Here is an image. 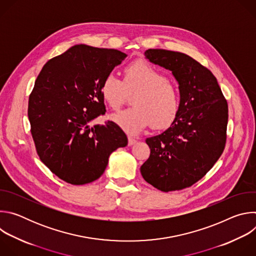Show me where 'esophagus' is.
Wrapping results in <instances>:
<instances>
[{"label":"esophagus","instance_id":"obj_1","mask_svg":"<svg viewBox=\"0 0 256 256\" xmlns=\"http://www.w3.org/2000/svg\"><path fill=\"white\" fill-rule=\"evenodd\" d=\"M136 142V138H132V136H128V146H132V144H134Z\"/></svg>","mask_w":256,"mask_h":256}]
</instances>
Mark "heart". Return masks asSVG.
Wrapping results in <instances>:
<instances>
[{
	"instance_id": "b5f03b06",
	"label": "heart",
	"mask_w": 256,
	"mask_h": 256,
	"mask_svg": "<svg viewBox=\"0 0 256 256\" xmlns=\"http://www.w3.org/2000/svg\"><path fill=\"white\" fill-rule=\"evenodd\" d=\"M136 94L130 109L112 116V120L126 132L136 134L153 124L154 128L170 126L177 116L180 95L177 87L162 72L149 62L136 60L124 70V81L114 72L107 74L100 86L104 102L112 110H120L128 93Z\"/></svg>"
}]
</instances>
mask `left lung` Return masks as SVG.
Listing matches in <instances>:
<instances>
[{"instance_id": "1", "label": "left lung", "mask_w": 256, "mask_h": 256, "mask_svg": "<svg viewBox=\"0 0 256 256\" xmlns=\"http://www.w3.org/2000/svg\"><path fill=\"white\" fill-rule=\"evenodd\" d=\"M144 56L172 72L180 107L168 130L146 140L151 154L140 173L161 192L180 190L202 179L223 154L228 103L212 72L190 56L151 48Z\"/></svg>"}]
</instances>
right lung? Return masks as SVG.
Here are the masks:
<instances>
[{"instance_id":"1","label":"right lung","mask_w":256,"mask_h":256,"mask_svg":"<svg viewBox=\"0 0 256 256\" xmlns=\"http://www.w3.org/2000/svg\"><path fill=\"white\" fill-rule=\"evenodd\" d=\"M126 56L85 44L50 58L29 95L28 118L36 153L58 178L83 186L98 179L128 138L114 122L91 126L106 112L100 86Z\"/></svg>"}]
</instances>
